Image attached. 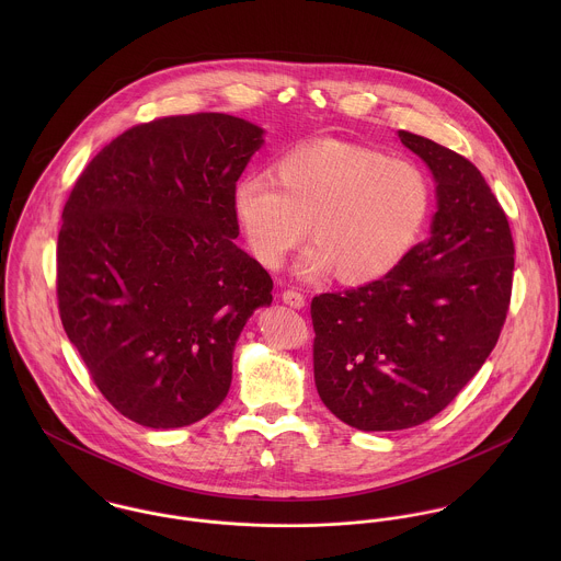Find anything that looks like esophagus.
I'll list each match as a JSON object with an SVG mask.
<instances>
[{"mask_svg":"<svg viewBox=\"0 0 561 561\" xmlns=\"http://www.w3.org/2000/svg\"><path fill=\"white\" fill-rule=\"evenodd\" d=\"M283 302H285L287 307H291V309H302L307 300H305V296H302L300 291L287 289V291H283Z\"/></svg>","mask_w":561,"mask_h":561,"instance_id":"esophagus-1","label":"esophagus"}]
</instances>
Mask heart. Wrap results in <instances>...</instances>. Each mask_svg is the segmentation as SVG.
Instances as JSON below:
<instances>
[{
	"label": "heart",
	"mask_w": 561,
	"mask_h": 561,
	"mask_svg": "<svg viewBox=\"0 0 561 561\" xmlns=\"http://www.w3.org/2000/svg\"><path fill=\"white\" fill-rule=\"evenodd\" d=\"M434 203L432 181L414 161L376 149L316 140L274 163V179L245 174L231 209L252 256L278 270L311 231L296 272L345 285L391 274L421 238Z\"/></svg>",
	"instance_id": "1"
}]
</instances>
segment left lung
Here are the masks:
<instances>
[{
  "mask_svg": "<svg viewBox=\"0 0 561 561\" xmlns=\"http://www.w3.org/2000/svg\"><path fill=\"white\" fill-rule=\"evenodd\" d=\"M398 136L436 181L430 238L385 278L311 302L318 393L363 432L414 427L447 408L496 345L512 296V231L480 170Z\"/></svg>",
  "mask_w": 561,
  "mask_h": 561,
  "instance_id": "obj_1",
  "label": "left lung"
}]
</instances>
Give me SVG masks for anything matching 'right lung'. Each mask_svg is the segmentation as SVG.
Returning <instances> with one entry per match:
<instances>
[{
  "label": "right lung",
  "instance_id": "add662e5",
  "mask_svg": "<svg viewBox=\"0 0 561 561\" xmlns=\"http://www.w3.org/2000/svg\"><path fill=\"white\" fill-rule=\"evenodd\" d=\"M261 145V127L218 112L136 125L92 158L65 205L60 320L103 398L145 427L214 412L245 321L272 302L231 209Z\"/></svg>",
  "mask_w": 561,
  "mask_h": 561
}]
</instances>
